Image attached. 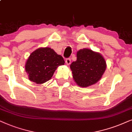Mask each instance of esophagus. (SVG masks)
Here are the masks:
<instances>
[{"label":"esophagus","mask_w":132,"mask_h":132,"mask_svg":"<svg viewBox=\"0 0 132 132\" xmlns=\"http://www.w3.org/2000/svg\"><path fill=\"white\" fill-rule=\"evenodd\" d=\"M71 63V59H67L66 60V63L67 65H69Z\"/></svg>","instance_id":"obj_1"}]
</instances>
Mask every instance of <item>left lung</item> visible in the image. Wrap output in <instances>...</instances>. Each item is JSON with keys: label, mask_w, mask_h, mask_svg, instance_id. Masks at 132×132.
<instances>
[{"label": "left lung", "mask_w": 132, "mask_h": 132, "mask_svg": "<svg viewBox=\"0 0 132 132\" xmlns=\"http://www.w3.org/2000/svg\"><path fill=\"white\" fill-rule=\"evenodd\" d=\"M106 67L103 55L87 48L77 51V60L70 65L73 80L81 87L96 83L104 74Z\"/></svg>", "instance_id": "1"}]
</instances>
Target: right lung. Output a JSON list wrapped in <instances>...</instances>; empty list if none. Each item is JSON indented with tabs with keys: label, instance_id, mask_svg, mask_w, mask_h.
I'll return each instance as SVG.
<instances>
[{
	"label": "right lung",
	"instance_id": "obj_1",
	"mask_svg": "<svg viewBox=\"0 0 132 132\" xmlns=\"http://www.w3.org/2000/svg\"><path fill=\"white\" fill-rule=\"evenodd\" d=\"M64 64V60L60 55L46 47L32 52L26 61L24 68L28 79L40 84L50 80L57 68Z\"/></svg>",
	"mask_w": 132,
	"mask_h": 132
}]
</instances>
